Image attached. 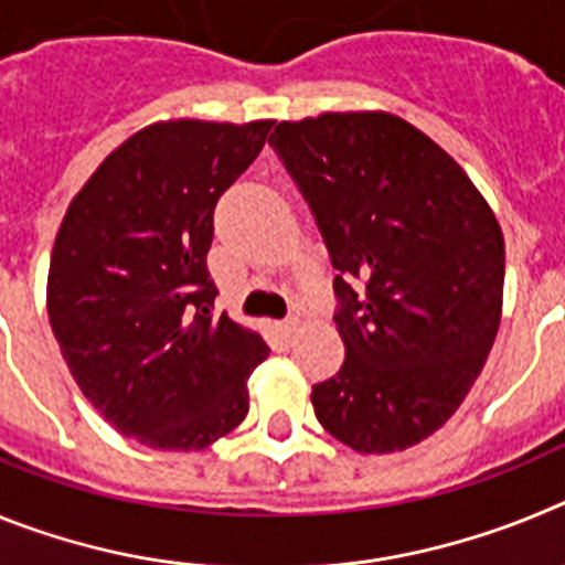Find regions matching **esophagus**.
<instances>
[{
  "label": "esophagus",
  "mask_w": 565,
  "mask_h": 565,
  "mask_svg": "<svg viewBox=\"0 0 565 565\" xmlns=\"http://www.w3.org/2000/svg\"><path fill=\"white\" fill-rule=\"evenodd\" d=\"M279 333L286 337V342H291L294 333H297V319H294V317L282 319V322H279Z\"/></svg>",
  "instance_id": "1"
}]
</instances>
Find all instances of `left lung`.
I'll return each instance as SVG.
<instances>
[{"label":"left lung","mask_w":565,"mask_h":565,"mask_svg":"<svg viewBox=\"0 0 565 565\" xmlns=\"http://www.w3.org/2000/svg\"><path fill=\"white\" fill-rule=\"evenodd\" d=\"M337 268V376L319 424L356 452L441 427L476 384L501 322L503 234L461 167L387 113H326L268 138Z\"/></svg>","instance_id":"8db88e82"}]
</instances>
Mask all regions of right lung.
Listing matches in <instances>:
<instances>
[{
	"mask_svg": "<svg viewBox=\"0 0 565 565\" xmlns=\"http://www.w3.org/2000/svg\"><path fill=\"white\" fill-rule=\"evenodd\" d=\"M271 121H163L107 154L50 257L47 313L84 396L127 438L203 450L248 413L268 344L214 317V206Z\"/></svg>",
	"mask_w": 565,
	"mask_h": 565,
	"instance_id": "1",
	"label": "right lung"
}]
</instances>
